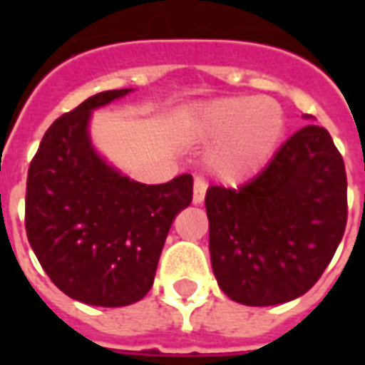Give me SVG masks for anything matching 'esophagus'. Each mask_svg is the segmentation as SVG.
I'll return each instance as SVG.
<instances>
[{"label": "esophagus", "mask_w": 365, "mask_h": 365, "mask_svg": "<svg viewBox=\"0 0 365 365\" xmlns=\"http://www.w3.org/2000/svg\"><path fill=\"white\" fill-rule=\"evenodd\" d=\"M206 195V182L202 178H195V189H193V205H202Z\"/></svg>", "instance_id": "obj_1"}]
</instances>
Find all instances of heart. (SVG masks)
<instances>
[{"label":"heart","instance_id":"heart-1","mask_svg":"<svg viewBox=\"0 0 365 365\" xmlns=\"http://www.w3.org/2000/svg\"><path fill=\"white\" fill-rule=\"evenodd\" d=\"M195 128L206 140L222 138L210 157L212 170L239 182L261 170L277 151L284 113L271 98H225L206 106Z\"/></svg>","mask_w":365,"mask_h":365}]
</instances>
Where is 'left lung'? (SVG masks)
Returning a JSON list of instances; mask_svg holds the SVG:
<instances>
[{
    "label": "left lung",
    "instance_id": "8db88e82",
    "mask_svg": "<svg viewBox=\"0 0 365 365\" xmlns=\"http://www.w3.org/2000/svg\"><path fill=\"white\" fill-rule=\"evenodd\" d=\"M212 269L237 303L269 307L318 282L346 227V172L324 126L307 125L239 189L206 191Z\"/></svg>",
    "mask_w": 365,
    "mask_h": 365
}]
</instances>
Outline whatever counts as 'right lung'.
<instances>
[{"instance_id":"right-lung-1","label":"right lung","mask_w":365,"mask_h":365,"mask_svg":"<svg viewBox=\"0 0 365 365\" xmlns=\"http://www.w3.org/2000/svg\"><path fill=\"white\" fill-rule=\"evenodd\" d=\"M130 88L106 91L58 117L28 168L24 225L37 261L71 299L96 307L136 303L153 286L174 217L193 200V176L145 185L100 159L91 111Z\"/></svg>"}]
</instances>
